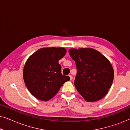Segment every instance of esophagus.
Wrapping results in <instances>:
<instances>
[{
	"mask_svg": "<svg viewBox=\"0 0 130 130\" xmlns=\"http://www.w3.org/2000/svg\"><path fill=\"white\" fill-rule=\"evenodd\" d=\"M69 77H70V80H73V76L72 75H69Z\"/></svg>",
	"mask_w": 130,
	"mask_h": 130,
	"instance_id": "1",
	"label": "esophagus"
}]
</instances>
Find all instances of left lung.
<instances>
[{
  "instance_id": "8db88e82",
  "label": "left lung",
  "mask_w": 130,
  "mask_h": 130,
  "mask_svg": "<svg viewBox=\"0 0 130 130\" xmlns=\"http://www.w3.org/2000/svg\"><path fill=\"white\" fill-rule=\"evenodd\" d=\"M69 53L76 63L77 74L74 84L79 93L88 102L103 98L111 88L114 76L110 61L93 48H71Z\"/></svg>"
}]
</instances>
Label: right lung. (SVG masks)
Instances as JSON below:
<instances>
[{
    "label": "right lung",
    "instance_id": "obj_1",
    "mask_svg": "<svg viewBox=\"0 0 130 130\" xmlns=\"http://www.w3.org/2000/svg\"><path fill=\"white\" fill-rule=\"evenodd\" d=\"M64 48H42L28 58L24 67L25 84L34 96L47 101L59 91L64 83L70 80L61 73L58 61L65 56Z\"/></svg>",
    "mask_w": 130,
    "mask_h": 130
}]
</instances>
